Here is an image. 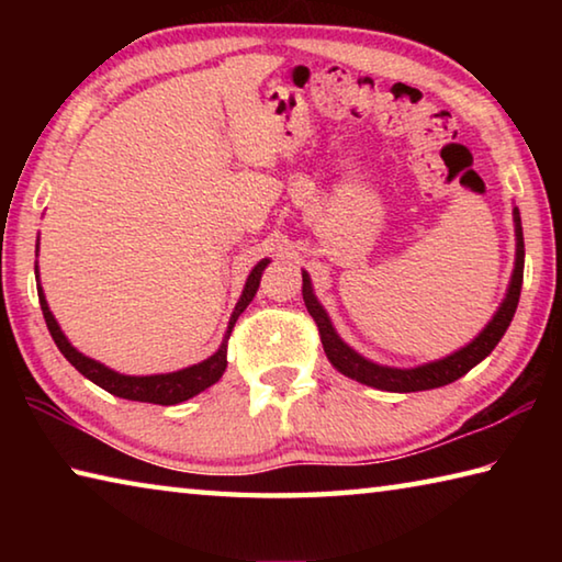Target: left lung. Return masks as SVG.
<instances>
[{
	"label": "left lung",
	"mask_w": 562,
	"mask_h": 562,
	"mask_svg": "<svg viewBox=\"0 0 562 562\" xmlns=\"http://www.w3.org/2000/svg\"><path fill=\"white\" fill-rule=\"evenodd\" d=\"M513 223H516V268H513L510 274V284L506 292V300L501 302V307L493 319L479 337H475L471 345L461 347L453 355L443 357L439 361H429V364L414 367V369H396V367H382L376 361H369L361 355H357L355 349L341 341V337L331 327V322L327 317V312L322 304L317 302L315 292H312V282L310 274L302 272V300L304 307L312 315V319L317 322L319 329V339L322 347H325V355L331 361V367L337 369L355 382H361L367 386L382 389V392H398V394H408V392H426V389H436V386H446L461 379L465 372L479 364V361L486 359L501 337L506 335V329L510 325L513 315H516L518 300H520V284H522V262H526V245H522V227H520V213L518 207H513Z\"/></svg>",
	"instance_id": "1"
}]
</instances>
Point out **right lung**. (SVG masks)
I'll use <instances>...</instances> for the list:
<instances>
[{
	"instance_id": "add662e5",
	"label": "right lung",
	"mask_w": 562,
	"mask_h": 562,
	"mask_svg": "<svg viewBox=\"0 0 562 562\" xmlns=\"http://www.w3.org/2000/svg\"><path fill=\"white\" fill-rule=\"evenodd\" d=\"M36 250H40V245H36ZM268 262H270L268 258L260 260V262L252 268V272L247 274L245 290H243V294H240V300H237V304H235V310H233V315H231V322H227L225 339H223V345L217 347L215 355L203 359L201 364L178 369V372H170V374L128 376V374L113 372V369L103 367L101 361H97V359L83 357L81 351L74 349L71 341L64 337L59 322L54 319L49 304H46L42 284H40V288H36V292H40V304H42L46 327H49V331H52V339L56 341V347H59L61 355L71 361V367L79 369V372H81L83 376L91 379V382L97 384V386L106 389V392L113 394V396L128 398V402H148V404L170 406V404L188 402L190 396L205 392L207 386H213V384L217 382V379L223 376L225 367H227V339H231V331H233V327H235L237 317L243 315L247 304L252 302L255 292H258L262 270L268 268ZM34 272H36V278H40V270H36V265H34Z\"/></svg>"
}]
</instances>
